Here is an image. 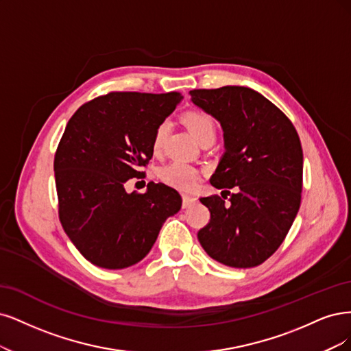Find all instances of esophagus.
I'll list each match as a JSON object with an SVG mask.
<instances>
[{"label":"esophagus","mask_w":351,"mask_h":351,"mask_svg":"<svg viewBox=\"0 0 351 351\" xmlns=\"http://www.w3.org/2000/svg\"><path fill=\"white\" fill-rule=\"evenodd\" d=\"M194 202H195V198L192 197V195H188V194H184V195H182V207H184V208L191 207L192 204H194Z\"/></svg>","instance_id":"1"}]
</instances>
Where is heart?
<instances>
[{"label": "heart", "mask_w": 351, "mask_h": 351, "mask_svg": "<svg viewBox=\"0 0 351 351\" xmlns=\"http://www.w3.org/2000/svg\"><path fill=\"white\" fill-rule=\"evenodd\" d=\"M184 125L192 134L198 143L213 141L216 137V122L210 114L204 110H189L182 115ZM166 134V123H160L156 128L153 137V150L159 153L163 147ZM159 176L165 184L179 189H191L194 188L199 179V172L194 166L184 162H172L163 166L159 171Z\"/></svg>", "instance_id": "obj_1"}]
</instances>
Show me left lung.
<instances>
[{
    "label": "left lung",
    "instance_id": "1",
    "mask_svg": "<svg viewBox=\"0 0 351 351\" xmlns=\"http://www.w3.org/2000/svg\"><path fill=\"white\" fill-rule=\"evenodd\" d=\"M189 95L220 122L226 147L210 179L223 189V198H199L210 210V221L198 232V241L220 264L256 267L278 250L299 211L300 138L291 121L250 87L195 88ZM228 195L230 205L223 202Z\"/></svg>",
    "mask_w": 351,
    "mask_h": 351
}]
</instances>
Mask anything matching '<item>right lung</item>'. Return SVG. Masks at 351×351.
Returning <instances> with one entry per match:
<instances>
[{
	"label": "right lung",
	"mask_w": 351,
	"mask_h": 351,
	"mask_svg": "<svg viewBox=\"0 0 351 351\" xmlns=\"http://www.w3.org/2000/svg\"><path fill=\"white\" fill-rule=\"evenodd\" d=\"M182 95L110 92L75 110L55 152L62 228L80 254L100 268H127L150 252L165 220L182 206L179 192L149 182L144 194L125 182L144 178L156 128Z\"/></svg>",
	"instance_id": "add662e5"
}]
</instances>
